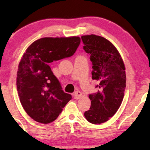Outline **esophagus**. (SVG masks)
I'll list each match as a JSON object with an SVG mask.
<instances>
[{
    "label": "esophagus",
    "mask_w": 150,
    "mask_h": 150,
    "mask_svg": "<svg viewBox=\"0 0 150 150\" xmlns=\"http://www.w3.org/2000/svg\"><path fill=\"white\" fill-rule=\"evenodd\" d=\"M81 96H82V93L80 91H76L74 93V99H76V100L79 99V98L81 97Z\"/></svg>",
    "instance_id": "esophagus-1"
}]
</instances>
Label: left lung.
Here are the masks:
<instances>
[{"label": "left lung", "instance_id": "8db88e82", "mask_svg": "<svg viewBox=\"0 0 150 150\" xmlns=\"http://www.w3.org/2000/svg\"><path fill=\"white\" fill-rule=\"evenodd\" d=\"M81 39L92 62V79L98 83V91L89 95L91 106L84 115L89 122L100 124L113 116L122 104L126 82L125 66L118 50L106 39L96 35Z\"/></svg>", "mask_w": 150, "mask_h": 150}]
</instances>
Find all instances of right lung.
<instances>
[{"instance_id": "right-lung-1", "label": "right lung", "mask_w": 150, "mask_h": 150, "mask_svg": "<svg viewBox=\"0 0 150 150\" xmlns=\"http://www.w3.org/2000/svg\"><path fill=\"white\" fill-rule=\"evenodd\" d=\"M81 43L79 37L44 38L26 50L19 63L16 85L26 113L36 122L49 124L58 117L70 94L63 91L49 63L71 57Z\"/></svg>"}]
</instances>
